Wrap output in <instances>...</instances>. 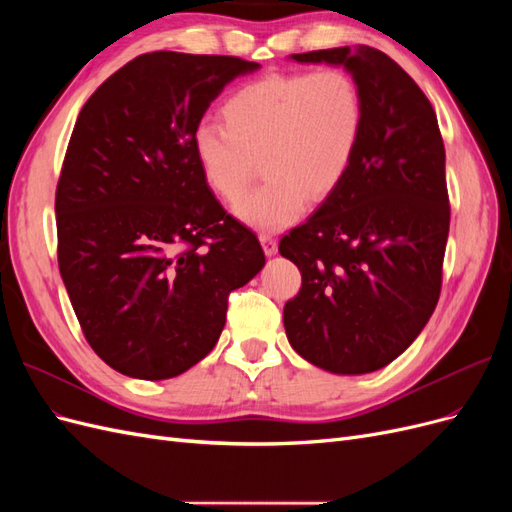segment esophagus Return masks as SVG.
Returning <instances> with one entry per match:
<instances>
[{
  "label": "esophagus",
  "instance_id": "esophagus-1",
  "mask_svg": "<svg viewBox=\"0 0 512 512\" xmlns=\"http://www.w3.org/2000/svg\"><path fill=\"white\" fill-rule=\"evenodd\" d=\"M260 243H262V250H265L267 256H275L277 254V241L269 232H262L260 235Z\"/></svg>",
  "mask_w": 512,
  "mask_h": 512
}]
</instances>
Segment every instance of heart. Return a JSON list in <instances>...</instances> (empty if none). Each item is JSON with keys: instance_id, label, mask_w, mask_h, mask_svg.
<instances>
[{"instance_id": "obj_1", "label": "heart", "mask_w": 512, "mask_h": 512, "mask_svg": "<svg viewBox=\"0 0 512 512\" xmlns=\"http://www.w3.org/2000/svg\"><path fill=\"white\" fill-rule=\"evenodd\" d=\"M222 121L200 123L192 134L200 175L215 196L237 200L260 160L267 181L235 213L258 230H282L309 200H327L346 181L365 128V98L339 68L269 74L241 85L222 104Z\"/></svg>"}]
</instances>
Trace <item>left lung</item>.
Returning <instances> with one entry per match:
<instances>
[{"mask_svg":"<svg viewBox=\"0 0 512 512\" xmlns=\"http://www.w3.org/2000/svg\"><path fill=\"white\" fill-rule=\"evenodd\" d=\"M344 66L365 98V128L346 181L280 241L303 284L284 305L290 346L331 374L395 361L440 299L451 224L436 113L408 72L359 44L290 55Z\"/></svg>","mask_w":512,"mask_h":512,"instance_id":"obj_1","label":"left lung"}]
</instances>
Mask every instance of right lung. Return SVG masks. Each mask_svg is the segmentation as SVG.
Returning a JSON list of instances; mask_svg holds the SVG:
<instances>
[{
    "label": "right lung",
    "instance_id": "1",
    "mask_svg": "<svg viewBox=\"0 0 512 512\" xmlns=\"http://www.w3.org/2000/svg\"><path fill=\"white\" fill-rule=\"evenodd\" d=\"M258 68L145 53L76 119L55 194L59 273L89 346L123 376L166 380L203 361L228 294L265 267L256 235L224 211L192 151L209 104Z\"/></svg>",
    "mask_w": 512,
    "mask_h": 512
}]
</instances>
